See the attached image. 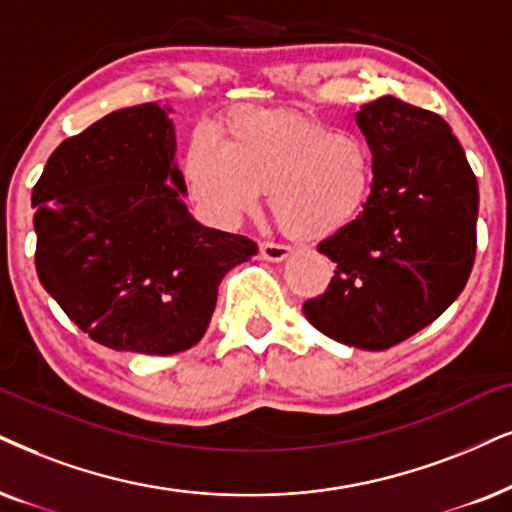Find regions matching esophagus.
Instances as JSON below:
<instances>
[{"mask_svg":"<svg viewBox=\"0 0 512 512\" xmlns=\"http://www.w3.org/2000/svg\"><path fill=\"white\" fill-rule=\"evenodd\" d=\"M293 252L290 245H283V243H271V241H264L260 243V255L264 257L267 262H283L286 257Z\"/></svg>","mask_w":512,"mask_h":512,"instance_id":"esophagus-1","label":"esophagus"}]
</instances>
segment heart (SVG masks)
<instances>
[{
  "label": "heart",
  "instance_id": "1",
  "mask_svg": "<svg viewBox=\"0 0 512 512\" xmlns=\"http://www.w3.org/2000/svg\"><path fill=\"white\" fill-rule=\"evenodd\" d=\"M217 145L186 148L181 179L205 215L231 224L267 191L278 229L297 241L340 234L364 215L378 163L364 134L283 108H236L219 122Z\"/></svg>",
  "mask_w": 512,
  "mask_h": 512
}]
</instances>
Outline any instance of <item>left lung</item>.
<instances>
[{"label": "left lung", "instance_id": "1", "mask_svg": "<svg viewBox=\"0 0 512 512\" xmlns=\"http://www.w3.org/2000/svg\"><path fill=\"white\" fill-rule=\"evenodd\" d=\"M357 125L375 153L364 215L319 243L338 264L304 316L342 345L394 347L446 312L477 250V179L437 113L394 96L366 103Z\"/></svg>", "mask_w": 512, "mask_h": 512}]
</instances>
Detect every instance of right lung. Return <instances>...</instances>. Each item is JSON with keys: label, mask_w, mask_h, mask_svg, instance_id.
<instances>
[{"label": "right lung", "mask_w": 512, "mask_h": 512, "mask_svg": "<svg viewBox=\"0 0 512 512\" xmlns=\"http://www.w3.org/2000/svg\"><path fill=\"white\" fill-rule=\"evenodd\" d=\"M167 111L108 113L63 141L32 189L44 290L99 345L160 357L203 338L224 274L257 255L189 215Z\"/></svg>", "instance_id": "right-lung-1"}]
</instances>
